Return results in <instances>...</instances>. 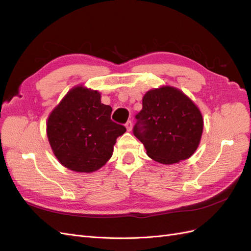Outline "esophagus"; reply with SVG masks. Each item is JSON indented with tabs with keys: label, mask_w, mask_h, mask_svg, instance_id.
I'll return each mask as SVG.
<instances>
[{
	"label": "esophagus",
	"mask_w": 251,
	"mask_h": 251,
	"mask_svg": "<svg viewBox=\"0 0 251 251\" xmlns=\"http://www.w3.org/2000/svg\"><path fill=\"white\" fill-rule=\"evenodd\" d=\"M126 127L127 131H131L132 130V121L131 120H127L126 123Z\"/></svg>",
	"instance_id": "34e87169"
}]
</instances>
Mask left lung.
I'll list each match as a JSON object with an SVG mask.
<instances>
[{"instance_id": "obj_1", "label": "left lung", "mask_w": 251, "mask_h": 251, "mask_svg": "<svg viewBox=\"0 0 251 251\" xmlns=\"http://www.w3.org/2000/svg\"><path fill=\"white\" fill-rule=\"evenodd\" d=\"M135 118L133 134L157 162L173 164L185 160L199 146L203 132L201 112L176 88L149 91Z\"/></svg>"}]
</instances>
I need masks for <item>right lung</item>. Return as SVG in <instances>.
I'll use <instances>...</instances> for the list:
<instances>
[{"label":"right lung","mask_w":251,"mask_h":251,"mask_svg":"<svg viewBox=\"0 0 251 251\" xmlns=\"http://www.w3.org/2000/svg\"><path fill=\"white\" fill-rule=\"evenodd\" d=\"M112 108L97 91L73 88L52 111L47 135L53 153L67 169L91 173L103 166L126 128L111 119Z\"/></svg>","instance_id":"add662e5"}]
</instances>
